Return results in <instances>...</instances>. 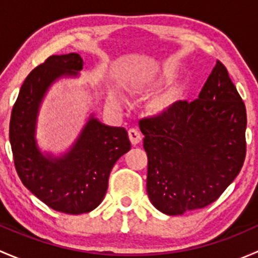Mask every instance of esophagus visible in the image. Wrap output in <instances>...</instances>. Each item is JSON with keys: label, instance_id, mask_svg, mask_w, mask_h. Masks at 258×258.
Returning a JSON list of instances; mask_svg holds the SVG:
<instances>
[{"label": "esophagus", "instance_id": "34e87169", "mask_svg": "<svg viewBox=\"0 0 258 258\" xmlns=\"http://www.w3.org/2000/svg\"><path fill=\"white\" fill-rule=\"evenodd\" d=\"M128 137L130 141H131L132 145H137L142 140V135L139 130L136 128H130L128 130Z\"/></svg>", "mask_w": 258, "mask_h": 258}]
</instances>
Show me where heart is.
<instances>
[{
    "label": "heart",
    "mask_w": 258,
    "mask_h": 258,
    "mask_svg": "<svg viewBox=\"0 0 258 258\" xmlns=\"http://www.w3.org/2000/svg\"><path fill=\"white\" fill-rule=\"evenodd\" d=\"M111 101H112V102H116L117 100L114 97H112L111 98ZM171 105H172V98H171L170 96L168 95L161 96V97L156 98V100L151 103V110L156 113H161L167 111L168 108L171 107Z\"/></svg>",
    "instance_id": "heart-1"
}]
</instances>
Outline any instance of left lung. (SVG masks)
Listing matches in <instances>:
<instances>
[{
    "instance_id": "1",
    "label": "left lung",
    "mask_w": 258,
    "mask_h": 258,
    "mask_svg": "<svg viewBox=\"0 0 258 258\" xmlns=\"http://www.w3.org/2000/svg\"><path fill=\"white\" fill-rule=\"evenodd\" d=\"M147 194L166 215L209 206L236 178L246 157V107L221 61L199 98L177 101L141 121Z\"/></svg>"
}]
</instances>
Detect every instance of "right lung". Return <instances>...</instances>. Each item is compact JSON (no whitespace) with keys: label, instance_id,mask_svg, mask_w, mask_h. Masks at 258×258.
<instances>
[{"label":"right lung","instance_id":"obj_1","mask_svg":"<svg viewBox=\"0 0 258 258\" xmlns=\"http://www.w3.org/2000/svg\"><path fill=\"white\" fill-rule=\"evenodd\" d=\"M82 66L79 53L49 56L26 77L10 119L18 177L43 204L69 215L90 212L101 204L113 165L131 148L123 127L106 126L91 117L76 145L63 157H45L38 151L35 124L43 95L54 80L77 75Z\"/></svg>","mask_w":258,"mask_h":258}]
</instances>
